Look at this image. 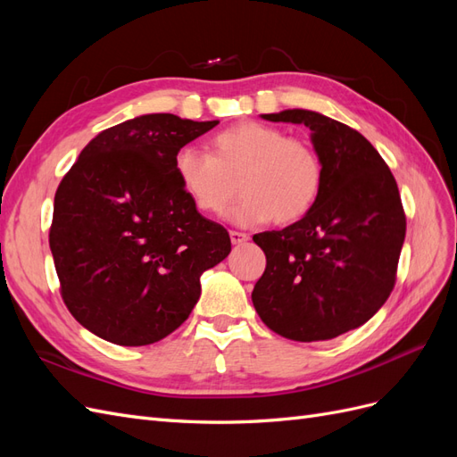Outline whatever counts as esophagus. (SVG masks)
<instances>
[{
    "mask_svg": "<svg viewBox=\"0 0 457 457\" xmlns=\"http://www.w3.org/2000/svg\"><path fill=\"white\" fill-rule=\"evenodd\" d=\"M250 240V237H247L245 232H238V230H230V242L232 244H244Z\"/></svg>",
    "mask_w": 457,
    "mask_h": 457,
    "instance_id": "esophagus-1",
    "label": "esophagus"
}]
</instances>
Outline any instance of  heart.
Listing matches in <instances>:
<instances>
[{
    "label": "heart",
    "mask_w": 457,
    "mask_h": 457,
    "mask_svg": "<svg viewBox=\"0 0 457 457\" xmlns=\"http://www.w3.org/2000/svg\"><path fill=\"white\" fill-rule=\"evenodd\" d=\"M175 175L192 205L205 215L223 213L240 188L244 196L228 213L232 223L257 227L272 219L289 225L318 202L324 163L307 141L267 123L242 121L213 137L212 154L183 146L175 156Z\"/></svg>",
    "instance_id": "obj_1"
}]
</instances>
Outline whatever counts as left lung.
Returning <instances> with one entry per match:
<instances>
[{"label":"left lung","instance_id":"1","mask_svg":"<svg viewBox=\"0 0 457 457\" xmlns=\"http://www.w3.org/2000/svg\"><path fill=\"white\" fill-rule=\"evenodd\" d=\"M262 118L305 123L324 185L297 223L253 237L267 255L253 307L282 337L334 339L368 322L393 292L406 237L403 200L379 152L345 123L299 108Z\"/></svg>","mask_w":457,"mask_h":457}]
</instances>
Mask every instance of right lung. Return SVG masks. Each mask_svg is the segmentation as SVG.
<instances>
[{"mask_svg": "<svg viewBox=\"0 0 457 457\" xmlns=\"http://www.w3.org/2000/svg\"><path fill=\"white\" fill-rule=\"evenodd\" d=\"M146 114L99 133L54 192L49 247L64 305L95 336L141 347L200 299V276L230 253L225 227L183 192L175 156L217 126Z\"/></svg>", "mask_w": 457, "mask_h": 457, "instance_id": "1", "label": "right lung"}]
</instances>
